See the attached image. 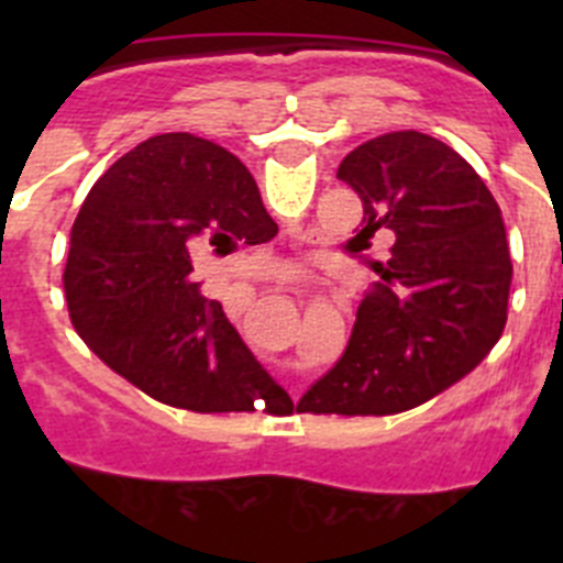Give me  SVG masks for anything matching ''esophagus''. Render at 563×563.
<instances>
[{
    "label": "esophagus",
    "instance_id": "34e87169",
    "mask_svg": "<svg viewBox=\"0 0 563 563\" xmlns=\"http://www.w3.org/2000/svg\"><path fill=\"white\" fill-rule=\"evenodd\" d=\"M290 282H292V290H301V287H305V285H301V278H290Z\"/></svg>",
    "mask_w": 563,
    "mask_h": 563
}]
</instances>
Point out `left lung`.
<instances>
[{"instance_id": "1", "label": "left lung", "mask_w": 563, "mask_h": 563, "mask_svg": "<svg viewBox=\"0 0 563 563\" xmlns=\"http://www.w3.org/2000/svg\"><path fill=\"white\" fill-rule=\"evenodd\" d=\"M338 177L363 222L350 251L377 282L341 361L301 397L312 415H397L474 372L507 321L510 247L501 211L471 163L431 134L389 132L350 152ZM395 232L383 260L365 251Z\"/></svg>"}]
</instances>
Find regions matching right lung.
<instances>
[{
    "label": "right lung",
    "instance_id": "right-lung-1",
    "mask_svg": "<svg viewBox=\"0 0 563 563\" xmlns=\"http://www.w3.org/2000/svg\"><path fill=\"white\" fill-rule=\"evenodd\" d=\"M276 231L236 154L188 132L154 134L78 211L64 271L73 327L109 369L166 406L287 415V391L191 282L202 245L228 253Z\"/></svg>",
    "mask_w": 563,
    "mask_h": 563
}]
</instances>
